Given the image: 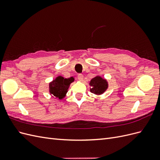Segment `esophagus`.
<instances>
[{"mask_svg": "<svg viewBox=\"0 0 160 160\" xmlns=\"http://www.w3.org/2000/svg\"><path fill=\"white\" fill-rule=\"evenodd\" d=\"M77 78H78V79L79 81H83V75H82V74H79L78 75H77Z\"/></svg>", "mask_w": 160, "mask_h": 160, "instance_id": "34e87169", "label": "esophagus"}]
</instances>
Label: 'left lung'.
<instances>
[{
    "label": "left lung",
    "instance_id": "1",
    "mask_svg": "<svg viewBox=\"0 0 160 160\" xmlns=\"http://www.w3.org/2000/svg\"><path fill=\"white\" fill-rule=\"evenodd\" d=\"M89 84L91 87V92L96 95L102 94L108 88V82L99 76H97L92 79Z\"/></svg>",
    "mask_w": 160,
    "mask_h": 160
}]
</instances>
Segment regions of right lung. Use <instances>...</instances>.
<instances>
[{"label": "right lung", "mask_w": 160, "mask_h": 160, "mask_svg": "<svg viewBox=\"0 0 160 160\" xmlns=\"http://www.w3.org/2000/svg\"><path fill=\"white\" fill-rule=\"evenodd\" d=\"M74 81L73 77L65 79L61 76L57 77L49 84L50 93L61 99L65 96L70 84Z\"/></svg>", "instance_id": "add662e5"}]
</instances>
